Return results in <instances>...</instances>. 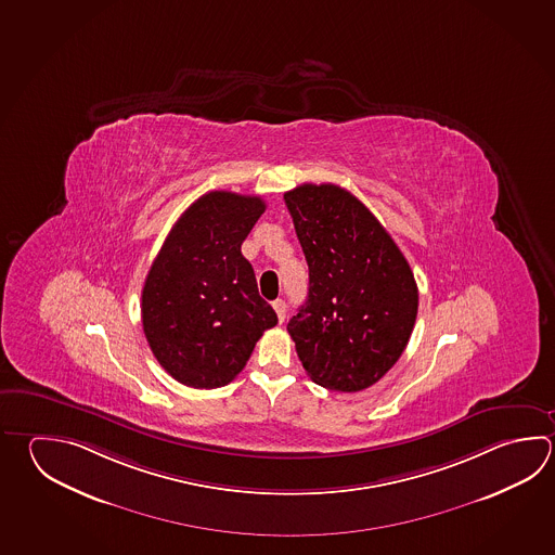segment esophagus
I'll use <instances>...</instances> for the list:
<instances>
[{
    "mask_svg": "<svg viewBox=\"0 0 555 555\" xmlns=\"http://www.w3.org/2000/svg\"><path fill=\"white\" fill-rule=\"evenodd\" d=\"M272 308H274V312L279 315V322H284V318H286V302L279 298V300L272 302Z\"/></svg>",
    "mask_w": 555,
    "mask_h": 555,
    "instance_id": "1",
    "label": "esophagus"
}]
</instances>
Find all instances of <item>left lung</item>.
I'll return each mask as SVG.
<instances>
[{"label": "left lung", "mask_w": 555, "mask_h": 555, "mask_svg": "<svg viewBox=\"0 0 555 555\" xmlns=\"http://www.w3.org/2000/svg\"><path fill=\"white\" fill-rule=\"evenodd\" d=\"M310 271L308 298L288 322L308 377L359 392L406 349L418 286L397 243L363 202L335 184L284 194Z\"/></svg>", "instance_id": "8db88e82"}]
</instances>
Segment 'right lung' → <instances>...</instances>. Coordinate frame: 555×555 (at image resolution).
I'll list each match as a JSON object with an SVG mask.
<instances>
[{
  "mask_svg": "<svg viewBox=\"0 0 555 555\" xmlns=\"http://www.w3.org/2000/svg\"><path fill=\"white\" fill-rule=\"evenodd\" d=\"M264 208L259 196L204 194L178 218L146 274V341L168 375L186 387H225L262 332L279 322L241 255Z\"/></svg>",
  "mask_w": 555,
  "mask_h": 555,
  "instance_id": "add662e5",
  "label": "right lung"
}]
</instances>
